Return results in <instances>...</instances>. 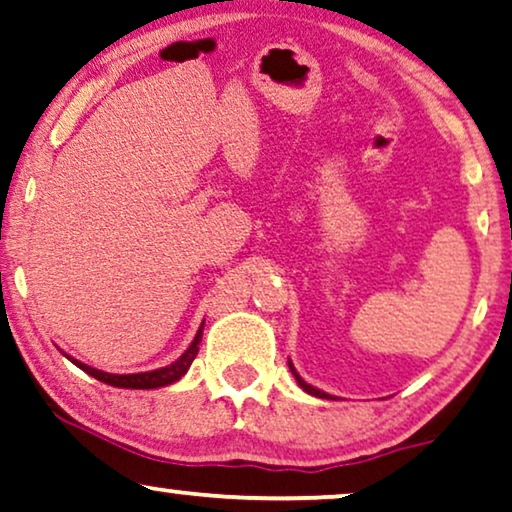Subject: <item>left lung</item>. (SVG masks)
<instances>
[{
  "instance_id": "left-lung-1",
  "label": "left lung",
  "mask_w": 512,
  "mask_h": 512,
  "mask_svg": "<svg viewBox=\"0 0 512 512\" xmlns=\"http://www.w3.org/2000/svg\"><path fill=\"white\" fill-rule=\"evenodd\" d=\"M290 370H292V374H295V379H297V384L299 386H302L304 388V391L306 393H311V395H316V398H330V395H327V393H323V391H318V388H313V386H309V384H306V381L302 379V377H299V374L295 372V367H292V363H290Z\"/></svg>"
}]
</instances>
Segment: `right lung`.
Masks as SVG:
<instances>
[{"mask_svg":"<svg viewBox=\"0 0 512 512\" xmlns=\"http://www.w3.org/2000/svg\"><path fill=\"white\" fill-rule=\"evenodd\" d=\"M201 337H203V325L199 327V332H196L194 342L189 344V349L182 353L180 358L175 360V363H170L166 367H161V370H152V372H138V374H109V372H102V370H95L91 365H84L79 363V360L70 358L74 365L81 367L86 374H91L102 384H109V386H117V388H159V386H168L177 381L189 370V365L194 363L196 353H199V344H201Z\"/></svg>","mask_w":512,"mask_h":512,"instance_id":"add662e5","label":"right lung"}]
</instances>
